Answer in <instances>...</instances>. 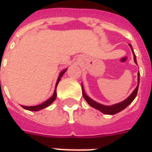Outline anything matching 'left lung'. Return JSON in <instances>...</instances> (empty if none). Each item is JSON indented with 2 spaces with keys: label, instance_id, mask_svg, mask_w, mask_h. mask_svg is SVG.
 <instances>
[{
  "label": "left lung",
  "instance_id": "left-lung-1",
  "mask_svg": "<svg viewBox=\"0 0 152 152\" xmlns=\"http://www.w3.org/2000/svg\"><path fill=\"white\" fill-rule=\"evenodd\" d=\"M129 46H130L131 50L133 51V49H132L131 45H129ZM133 55L134 60L135 64H137L136 57H135V55H134V51ZM139 82H140V73H138V85L135 87V89L134 90V92L130 94V96L129 97H127V98H126L124 101H123V102H118L117 104H114V105H112V106H106V105H102V104H100V103H98V102H95L94 100H92V98H90V97L86 95V93H85L84 89H83V86H81V88H82V95H83V97L85 98V100L87 102V103H88L90 106H92V107H94V108H96L97 110L101 111V112L103 113H105V114H115V113H119L120 111L124 110L125 107H128L129 105L133 102V100L135 98L136 95H137V92H138L139 88Z\"/></svg>",
  "mask_w": 152,
  "mask_h": 152
}]
</instances>
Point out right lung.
Segmentation results:
<instances>
[{
	"instance_id": "add662e5",
	"label": "right lung",
	"mask_w": 152,
	"mask_h": 152,
	"mask_svg": "<svg viewBox=\"0 0 152 152\" xmlns=\"http://www.w3.org/2000/svg\"><path fill=\"white\" fill-rule=\"evenodd\" d=\"M66 70H64V71H62L60 73V75H59V77H58V80L56 81V85H55V92H54V94L52 95V97L49 98L48 100H46L45 102H43V103H41L39 105H36V106H22V107L25 108V109H27V110H29V111H39V110H41V109H43V108H45V107H47L48 106H50V104L52 103V102H54L55 100V98H56V96H57V94H56V86L58 85V83H59V81H60V78H61V76L64 75V73L66 72Z\"/></svg>"
}]
</instances>
